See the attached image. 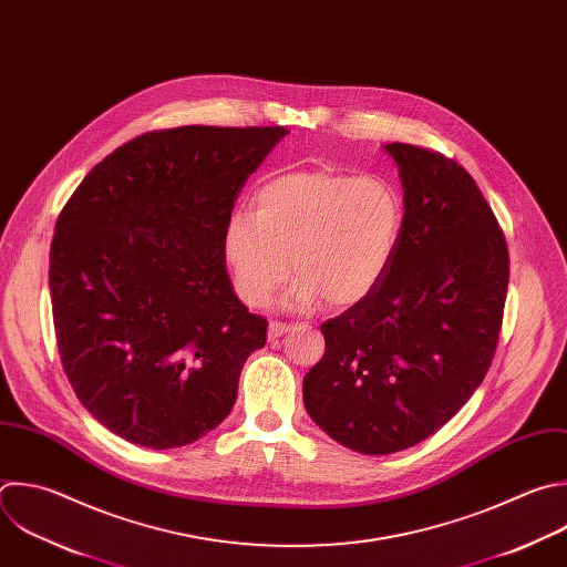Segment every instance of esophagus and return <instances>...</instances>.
<instances>
[{
	"instance_id": "obj_1",
	"label": "esophagus",
	"mask_w": 567,
	"mask_h": 567,
	"mask_svg": "<svg viewBox=\"0 0 567 567\" xmlns=\"http://www.w3.org/2000/svg\"><path fill=\"white\" fill-rule=\"evenodd\" d=\"M291 329V324H287V322H269V329H267V336H269V340H274V338H280L282 333H287Z\"/></svg>"
}]
</instances>
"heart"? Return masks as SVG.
Instances as JSON below:
<instances>
[{"mask_svg": "<svg viewBox=\"0 0 567 567\" xmlns=\"http://www.w3.org/2000/svg\"><path fill=\"white\" fill-rule=\"evenodd\" d=\"M403 227L401 196L383 177L329 168L287 171L256 194V214L236 209L225 258L238 298L265 307L289 271L282 307L311 309L364 300L385 278Z\"/></svg>", "mask_w": 567, "mask_h": 567, "instance_id": "1", "label": "heart"}]
</instances>
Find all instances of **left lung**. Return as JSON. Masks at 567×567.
<instances>
[{"label": "left lung", "instance_id": "8db88e82", "mask_svg": "<svg viewBox=\"0 0 567 567\" xmlns=\"http://www.w3.org/2000/svg\"><path fill=\"white\" fill-rule=\"evenodd\" d=\"M403 186L394 260L364 300L327 320L302 383L311 421L369 456L439 432L492 364L509 280L507 243L472 175L441 153L385 144Z\"/></svg>", "mask_w": 567, "mask_h": 567}]
</instances>
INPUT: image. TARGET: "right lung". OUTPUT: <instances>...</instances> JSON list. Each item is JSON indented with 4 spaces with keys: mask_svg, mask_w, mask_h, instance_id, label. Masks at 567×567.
<instances>
[{
    "mask_svg": "<svg viewBox=\"0 0 567 567\" xmlns=\"http://www.w3.org/2000/svg\"><path fill=\"white\" fill-rule=\"evenodd\" d=\"M282 126H179L106 155L62 209L51 245L58 349L80 403L148 450L216 430L267 320L227 276L225 227Z\"/></svg>",
    "mask_w": 567,
    "mask_h": 567,
    "instance_id": "1",
    "label": "right lung"
}]
</instances>
